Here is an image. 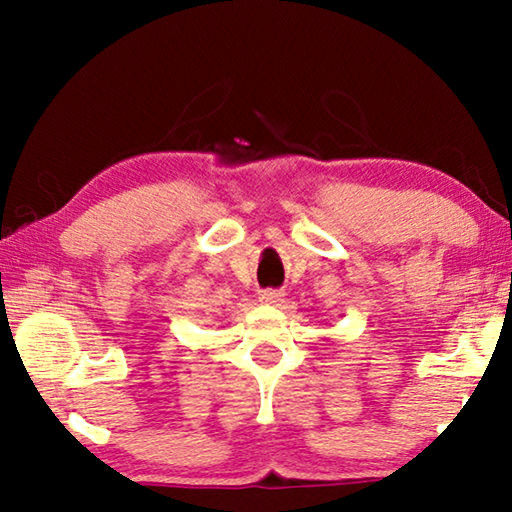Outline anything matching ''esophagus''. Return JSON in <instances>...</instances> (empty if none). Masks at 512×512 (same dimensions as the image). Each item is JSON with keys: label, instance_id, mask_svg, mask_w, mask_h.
<instances>
[{"label": "esophagus", "instance_id": "1", "mask_svg": "<svg viewBox=\"0 0 512 512\" xmlns=\"http://www.w3.org/2000/svg\"><path fill=\"white\" fill-rule=\"evenodd\" d=\"M259 300H262L264 305H280V302L284 300V293L275 291V289H266L259 293Z\"/></svg>", "mask_w": 512, "mask_h": 512}]
</instances>
